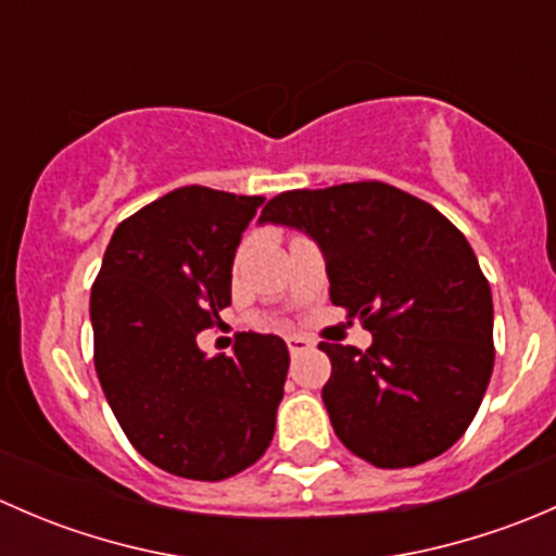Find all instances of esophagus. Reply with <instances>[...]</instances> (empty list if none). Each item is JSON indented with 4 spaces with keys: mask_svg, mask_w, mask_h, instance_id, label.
<instances>
[{
    "mask_svg": "<svg viewBox=\"0 0 556 556\" xmlns=\"http://www.w3.org/2000/svg\"><path fill=\"white\" fill-rule=\"evenodd\" d=\"M288 350H290V355H301V352H306V350H312L314 346V341L312 339H306V336H299V333H293V336H288Z\"/></svg>",
    "mask_w": 556,
    "mask_h": 556,
    "instance_id": "obj_1",
    "label": "esophagus"
}]
</instances>
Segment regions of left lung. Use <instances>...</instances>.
I'll use <instances>...</instances> for the list:
<instances>
[{"mask_svg": "<svg viewBox=\"0 0 556 556\" xmlns=\"http://www.w3.org/2000/svg\"><path fill=\"white\" fill-rule=\"evenodd\" d=\"M261 223L306 231L330 301L371 330L368 350L323 341L336 435L377 468L444 454L473 422L492 366V293L468 239L435 206L377 179L274 195Z\"/></svg>", "mask_w": 556, "mask_h": 556, "instance_id": "obj_1", "label": "left lung"}]
</instances>
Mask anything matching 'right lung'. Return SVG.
Instances as JSON below:
<instances>
[{
  "label": "right lung",
  "instance_id": "1",
  "mask_svg": "<svg viewBox=\"0 0 556 556\" xmlns=\"http://www.w3.org/2000/svg\"><path fill=\"white\" fill-rule=\"evenodd\" d=\"M263 195L188 185L121 223L91 288L93 363L131 446L182 479L220 481L274 439L290 355L239 333L210 357L195 336L231 304V266Z\"/></svg>",
  "mask_w": 556,
  "mask_h": 556
}]
</instances>
